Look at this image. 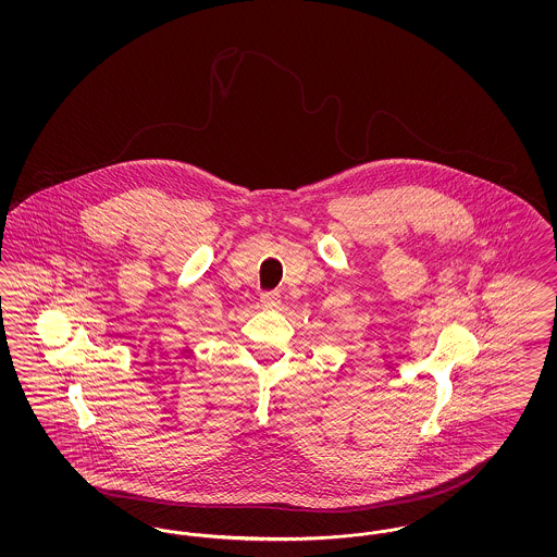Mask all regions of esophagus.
Here are the masks:
<instances>
[{"label": "esophagus", "instance_id": "1", "mask_svg": "<svg viewBox=\"0 0 557 557\" xmlns=\"http://www.w3.org/2000/svg\"><path fill=\"white\" fill-rule=\"evenodd\" d=\"M280 305H282L280 292H265V294H261V307L263 309H277Z\"/></svg>", "mask_w": 557, "mask_h": 557}]
</instances>
